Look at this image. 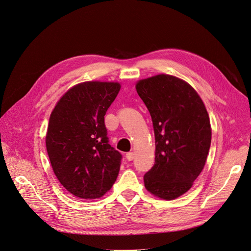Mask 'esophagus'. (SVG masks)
Here are the masks:
<instances>
[{
	"mask_svg": "<svg viewBox=\"0 0 251 251\" xmlns=\"http://www.w3.org/2000/svg\"><path fill=\"white\" fill-rule=\"evenodd\" d=\"M126 159L128 160V161H132L133 159H134V154L132 151H129V152H127L126 154Z\"/></svg>",
	"mask_w": 251,
	"mask_h": 251,
	"instance_id": "1",
	"label": "esophagus"
}]
</instances>
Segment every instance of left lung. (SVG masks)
<instances>
[{
  "label": "left lung",
  "instance_id": "8db88e82",
  "mask_svg": "<svg viewBox=\"0 0 251 251\" xmlns=\"http://www.w3.org/2000/svg\"><path fill=\"white\" fill-rule=\"evenodd\" d=\"M136 91L150 112L155 133V164L146 189L173 200L188 192L204 168L211 144L208 114L198 93L169 75L141 80Z\"/></svg>",
  "mask_w": 251,
  "mask_h": 251
}]
</instances>
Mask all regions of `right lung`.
<instances>
[{"instance_id": "right-lung-1", "label": "right lung", "mask_w": 251, "mask_h": 251, "mask_svg": "<svg viewBox=\"0 0 251 251\" xmlns=\"http://www.w3.org/2000/svg\"><path fill=\"white\" fill-rule=\"evenodd\" d=\"M120 88L119 83L79 84L51 113L46 135L51 166L64 189L78 198H100L117 179L122 155L108 144L104 115Z\"/></svg>"}]
</instances>
